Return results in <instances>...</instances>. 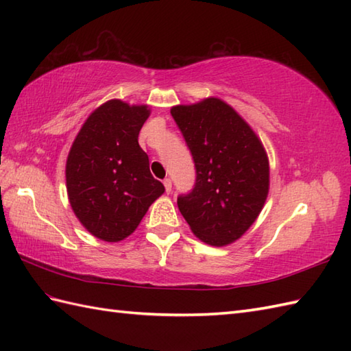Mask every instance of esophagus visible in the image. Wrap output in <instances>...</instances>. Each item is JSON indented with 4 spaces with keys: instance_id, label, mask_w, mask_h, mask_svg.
Listing matches in <instances>:
<instances>
[{
    "instance_id": "obj_1",
    "label": "esophagus",
    "mask_w": 351,
    "mask_h": 351,
    "mask_svg": "<svg viewBox=\"0 0 351 351\" xmlns=\"http://www.w3.org/2000/svg\"><path fill=\"white\" fill-rule=\"evenodd\" d=\"M162 184H164V189H166V193H170V191H171V181H170V178H166V180L162 181Z\"/></svg>"
}]
</instances>
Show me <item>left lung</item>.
Returning <instances> with one entry per match:
<instances>
[{"label":"left lung","mask_w":351,"mask_h":351,"mask_svg":"<svg viewBox=\"0 0 351 351\" xmlns=\"http://www.w3.org/2000/svg\"><path fill=\"white\" fill-rule=\"evenodd\" d=\"M196 167L189 195L178 197L199 240L226 245L256 220L270 187L268 156L249 123L219 98L170 110Z\"/></svg>","instance_id":"1"}]
</instances>
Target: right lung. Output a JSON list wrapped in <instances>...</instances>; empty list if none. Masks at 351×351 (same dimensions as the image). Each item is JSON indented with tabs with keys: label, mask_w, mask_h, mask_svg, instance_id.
<instances>
[{
	"label": "right lung",
	"mask_w": 351,
	"mask_h": 351,
	"mask_svg": "<svg viewBox=\"0 0 351 351\" xmlns=\"http://www.w3.org/2000/svg\"><path fill=\"white\" fill-rule=\"evenodd\" d=\"M147 106L111 99L87 117L66 161V189L77 219L99 240L131 235L164 185L149 170L138 132Z\"/></svg>",
	"instance_id": "obj_1"
}]
</instances>
